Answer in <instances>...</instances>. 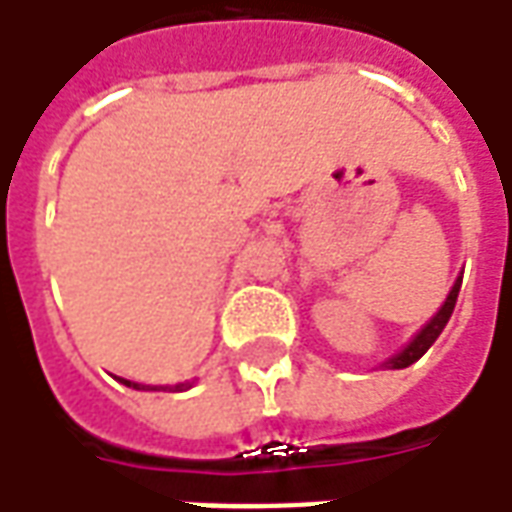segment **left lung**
<instances>
[{
    "label": "left lung",
    "mask_w": 512,
    "mask_h": 512,
    "mask_svg": "<svg viewBox=\"0 0 512 512\" xmlns=\"http://www.w3.org/2000/svg\"><path fill=\"white\" fill-rule=\"evenodd\" d=\"M459 287H462V279L454 281V287H451V293H448V298H445V304L440 307V312L425 324L417 335H414V341L406 346V349H400L397 355H392L389 360H383V366L386 369H406V366H411L414 360H420L431 349V344L440 338V332L445 329V324H448V318H451V312H454L456 307V296H459Z\"/></svg>",
    "instance_id": "8db88e82"
}]
</instances>
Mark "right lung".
Returning a JSON list of instances; mask_svg holds the SVG:
<instances>
[{"label":"right lung","mask_w":512,"mask_h":512,"mask_svg":"<svg viewBox=\"0 0 512 512\" xmlns=\"http://www.w3.org/2000/svg\"><path fill=\"white\" fill-rule=\"evenodd\" d=\"M120 383H126V386H132V389H140V383H132V380H123V377H120ZM185 386H188V383H177L174 389H185Z\"/></svg>","instance_id":"obj_1"}]
</instances>
